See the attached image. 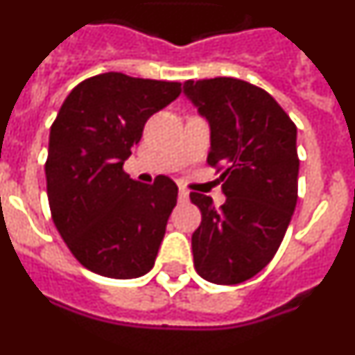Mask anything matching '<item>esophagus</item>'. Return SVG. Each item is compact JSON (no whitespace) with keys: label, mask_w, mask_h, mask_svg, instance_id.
<instances>
[{"label":"esophagus","mask_w":355,"mask_h":355,"mask_svg":"<svg viewBox=\"0 0 355 355\" xmlns=\"http://www.w3.org/2000/svg\"><path fill=\"white\" fill-rule=\"evenodd\" d=\"M187 200H189V191L184 189V187H180V189H178V202H180V204H186Z\"/></svg>","instance_id":"34e87169"}]
</instances>
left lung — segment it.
I'll list each match as a JSON object with an SVG mask.
<instances>
[{
    "instance_id": "1",
    "label": "left lung",
    "mask_w": 355,
    "mask_h": 355,
    "mask_svg": "<svg viewBox=\"0 0 355 355\" xmlns=\"http://www.w3.org/2000/svg\"><path fill=\"white\" fill-rule=\"evenodd\" d=\"M209 122V166H222L225 202L191 193L202 222L191 236L196 272L216 285L252 278L272 260L297 202L296 126L258 86L234 77L184 83Z\"/></svg>"
}]
</instances>
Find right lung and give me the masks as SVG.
<instances>
[{"label":"right lung","instance_id":"add662e5","mask_svg":"<svg viewBox=\"0 0 355 355\" xmlns=\"http://www.w3.org/2000/svg\"><path fill=\"white\" fill-rule=\"evenodd\" d=\"M180 92V83L101 73L70 92L50 128L44 173L53 223L92 272L132 279L155 265L178 187L164 175L137 182L122 166L146 121Z\"/></svg>","mask_w":355,"mask_h":355}]
</instances>
